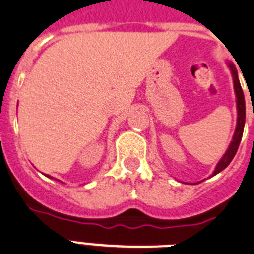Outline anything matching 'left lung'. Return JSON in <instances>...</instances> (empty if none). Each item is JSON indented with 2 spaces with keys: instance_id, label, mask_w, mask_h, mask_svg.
I'll return each instance as SVG.
<instances>
[{
  "instance_id": "8db88e82",
  "label": "left lung",
  "mask_w": 254,
  "mask_h": 254,
  "mask_svg": "<svg viewBox=\"0 0 254 254\" xmlns=\"http://www.w3.org/2000/svg\"><path fill=\"white\" fill-rule=\"evenodd\" d=\"M231 71H232V77H234V86H235V92H236V103H238V124H236V130H235L234 138H232V142H231L230 147L226 151L224 156L220 159V162L218 163L215 171H214V175L219 174L220 171H223L226 167L231 163V160L234 159L235 154L238 151L239 145H240L241 137H243V131H244V124H245V100H244V92H243V88L240 86V82H239L238 78V71H236V67L230 64Z\"/></svg>"
}]
</instances>
